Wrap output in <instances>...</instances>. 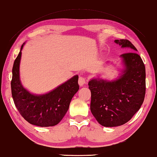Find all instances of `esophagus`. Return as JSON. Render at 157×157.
<instances>
[{"label": "esophagus", "mask_w": 157, "mask_h": 157, "mask_svg": "<svg viewBox=\"0 0 157 157\" xmlns=\"http://www.w3.org/2000/svg\"><path fill=\"white\" fill-rule=\"evenodd\" d=\"M87 82V79L86 77H83V76H81L79 77V79H78V84L80 86H83L84 84H86Z\"/></svg>", "instance_id": "34e87169"}]
</instances>
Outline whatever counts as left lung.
I'll return each instance as SVG.
<instances>
[{
    "label": "left lung",
    "instance_id": "left-lung-1",
    "mask_svg": "<svg viewBox=\"0 0 157 157\" xmlns=\"http://www.w3.org/2000/svg\"><path fill=\"white\" fill-rule=\"evenodd\" d=\"M115 42L130 51L120 56L124 65L121 75L112 81L92 78L88 83L92 114L106 127L129 121L140 109L145 95V67L135 52L137 49L127 40H115Z\"/></svg>",
    "mask_w": 157,
    "mask_h": 157
}]
</instances>
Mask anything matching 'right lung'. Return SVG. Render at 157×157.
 <instances>
[{
	"instance_id": "add662e5",
	"label": "right lung",
	"mask_w": 157,
	"mask_h": 157,
	"mask_svg": "<svg viewBox=\"0 0 157 157\" xmlns=\"http://www.w3.org/2000/svg\"><path fill=\"white\" fill-rule=\"evenodd\" d=\"M24 44L21 47L12 68V98L19 113L30 124L42 127H53L58 124L65 116L71 99L78 92V76H73L48 93H30L22 86L19 75L21 50Z\"/></svg>"
}]
</instances>
